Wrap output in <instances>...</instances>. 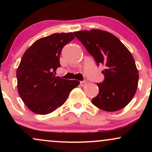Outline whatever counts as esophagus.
I'll list each match as a JSON object with an SVG mask.
<instances>
[{"mask_svg":"<svg viewBox=\"0 0 152 152\" xmlns=\"http://www.w3.org/2000/svg\"><path fill=\"white\" fill-rule=\"evenodd\" d=\"M86 81H81L80 82V85H81V86H85L86 85Z\"/></svg>","mask_w":152,"mask_h":152,"instance_id":"esophagus-1","label":"esophagus"}]
</instances>
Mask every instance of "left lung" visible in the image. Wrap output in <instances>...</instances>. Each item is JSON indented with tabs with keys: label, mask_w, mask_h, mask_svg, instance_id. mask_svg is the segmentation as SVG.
<instances>
[{
	"label": "left lung",
	"mask_w": 152,
	"mask_h": 152,
	"mask_svg": "<svg viewBox=\"0 0 152 152\" xmlns=\"http://www.w3.org/2000/svg\"><path fill=\"white\" fill-rule=\"evenodd\" d=\"M74 34L97 65L105 66L102 71L104 80L96 83L99 92L92 104L106 111L124 108L133 99L139 81L132 53L118 38L107 31L92 29L76 31Z\"/></svg>",
	"instance_id": "left-lung-1"
}]
</instances>
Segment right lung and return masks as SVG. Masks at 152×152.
Here are the masks:
<instances>
[{
	"label": "right lung",
	"instance_id": "add662e5",
	"mask_svg": "<svg viewBox=\"0 0 152 152\" xmlns=\"http://www.w3.org/2000/svg\"><path fill=\"white\" fill-rule=\"evenodd\" d=\"M74 38L73 33L51 34L35 41L24 53L16 72L18 91L33 112L42 115L53 112L79 84L76 80L56 76L62 48Z\"/></svg>",
	"mask_w": 152,
	"mask_h": 152
}]
</instances>
